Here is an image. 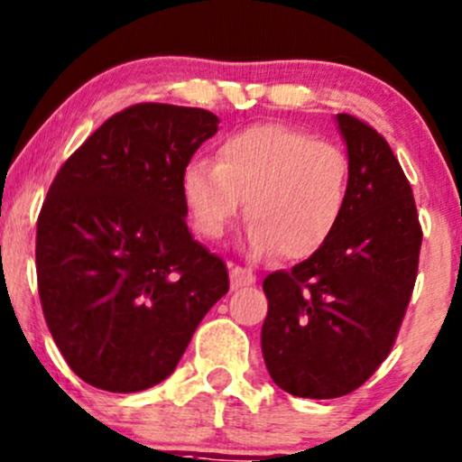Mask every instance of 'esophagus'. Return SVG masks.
Listing matches in <instances>:
<instances>
[{
    "instance_id": "1",
    "label": "esophagus",
    "mask_w": 462,
    "mask_h": 462,
    "mask_svg": "<svg viewBox=\"0 0 462 462\" xmlns=\"http://www.w3.org/2000/svg\"><path fill=\"white\" fill-rule=\"evenodd\" d=\"M230 282H232V289L247 287V285H254L256 276H254V273H252V270H247V267L235 265L230 270Z\"/></svg>"
}]
</instances>
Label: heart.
Listing matches in <instances>:
<instances>
[{
	"instance_id": "obj_1",
	"label": "heart",
	"mask_w": 462,
	"mask_h": 462,
	"mask_svg": "<svg viewBox=\"0 0 462 462\" xmlns=\"http://www.w3.org/2000/svg\"><path fill=\"white\" fill-rule=\"evenodd\" d=\"M351 164L337 144L281 123L252 125L217 146L215 162L192 160L181 195L208 241L226 235L245 199L247 247L296 261L322 247L342 219Z\"/></svg>"
}]
</instances>
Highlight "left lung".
Segmentation results:
<instances>
[{
    "label": "left lung",
    "mask_w": 462,
    "mask_h": 462,
    "mask_svg": "<svg viewBox=\"0 0 462 462\" xmlns=\"http://www.w3.org/2000/svg\"><path fill=\"white\" fill-rule=\"evenodd\" d=\"M348 197L328 241L263 281L261 346L273 383L293 397L336 399L388 357L412 296L420 223L412 189L383 135L337 114Z\"/></svg>",
    "instance_id": "obj_1"
}]
</instances>
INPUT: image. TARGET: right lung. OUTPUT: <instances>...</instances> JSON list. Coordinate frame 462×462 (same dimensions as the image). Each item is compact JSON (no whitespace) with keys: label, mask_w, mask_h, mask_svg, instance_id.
I'll return each mask as SVG.
<instances>
[{"label":"right lung","mask_w":462,"mask_h":462,"mask_svg":"<svg viewBox=\"0 0 462 462\" xmlns=\"http://www.w3.org/2000/svg\"><path fill=\"white\" fill-rule=\"evenodd\" d=\"M217 125L206 109L134 105L50 186L37 221L39 298L60 355L89 386L160 383L230 289L221 258L192 239L181 195V173Z\"/></svg>","instance_id":"obj_1"}]
</instances>
